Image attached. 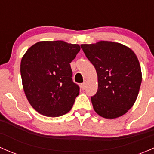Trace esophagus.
I'll list each match as a JSON object with an SVG mask.
<instances>
[{"label":"esophagus","mask_w":154,"mask_h":154,"mask_svg":"<svg viewBox=\"0 0 154 154\" xmlns=\"http://www.w3.org/2000/svg\"><path fill=\"white\" fill-rule=\"evenodd\" d=\"M80 87H81V88L83 90H84L85 88H86V83H82L81 85H80Z\"/></svg>","instance_id":"esophagus-1"}]
</instances>
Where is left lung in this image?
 <instances>
[{"label": "left lung", "instance_id": "8db88e82", "mask_svg": "<svg viewBox=\"0 0 154 154\" xmlns=\"http://www.w3.org/2000/svg\"><path fill=\"white\" fill-rule=\"evenodd\" d=\"M80 47L97 74V91L91 97L94 111L105 119L123 116L134 104L142 83L137 57L130 48L112 42Z\"/></svg>", "mask_w": 154, "mask_h": 154}]
</instances>
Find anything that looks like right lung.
I'll return each mask as SVG.
<instances>
[{
	"label": "right lung",
	"instance_id": "right-lung-1",
	"mask_svg": "<svg viewBox=\"0 0 154 154\" xmlns=\"http://www.w3.org/2000/svg\"><path fill=\"white\" fill-rule=\"evenodd\" d=\"M80 50L79 45L44 41L31 46L22 57L23 88L38 113L59 117L71 109L80 87L73 82L70 63Z\"/></svg>",
	"mask_w": 154,
	"mask_h": 154
}]
</instances>
